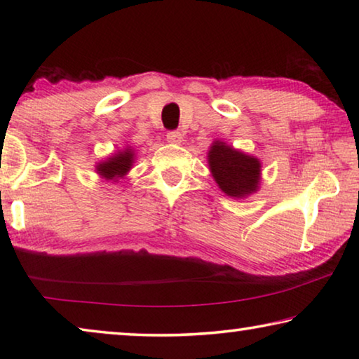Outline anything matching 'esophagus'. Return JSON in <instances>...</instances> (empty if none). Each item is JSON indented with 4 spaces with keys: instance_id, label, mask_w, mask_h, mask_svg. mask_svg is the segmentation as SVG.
I'll use <instances>...</instances> for the list:
<instances>
[{
    "instance_id": "1",
    "label": "esophagus",
    "mask_w": 359,
    "mask_h": 359,
    "mask_svg": "<svg viewBox=\"0 0 359 359\" xmlns=\"http://www.w3.org/2000/svg\"><path fill=\"white\" fill-rule=\"evenodd\" d=\"M166 139H168V142H171V144H182V141H184V137H182V135H180L179 131L168 133Z\"/></svg>"
}]
</instances>
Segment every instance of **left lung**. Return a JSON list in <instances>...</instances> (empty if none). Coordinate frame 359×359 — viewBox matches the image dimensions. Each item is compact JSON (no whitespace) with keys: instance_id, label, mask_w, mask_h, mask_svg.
Segmentation results:
<instances>
[{"instance_id":"left-lung-1","label":"left lung","mask_w":359,"mask_h":359,"mask_svg":"<svg viewBox=\"0 0 359 359\" xmlns=\"http://www.w3.org/2000/svg\"><path fill=\"white\" fill-rule=\"evenodd\" d=\"M209 171L218 188L229 198L244 199L261 185L259 158L215 139L208 151Z\"/></svg>"}]
</instances>
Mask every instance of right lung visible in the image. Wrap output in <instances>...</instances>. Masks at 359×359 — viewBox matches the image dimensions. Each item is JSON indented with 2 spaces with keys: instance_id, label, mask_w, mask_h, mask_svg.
<instances>
[{
  "instance_id": "add662e5",
  "label": "right lung",
  "mask_w": 359,
  "mask_h": 359,
  "mask_svg": "<svg viewBox=\"0 0 359 359\" xmlns=\"http://www.w3.org/2000/svg\"><path fill=\"white\" fill-rule=\"evenodd\" d=\"M136 161V150L131 145H125L114 154L109 155L104 160L95 165V172L100 175L101 180L106 182H118L131 171Z\"/></svg>"
}]
</instances>
